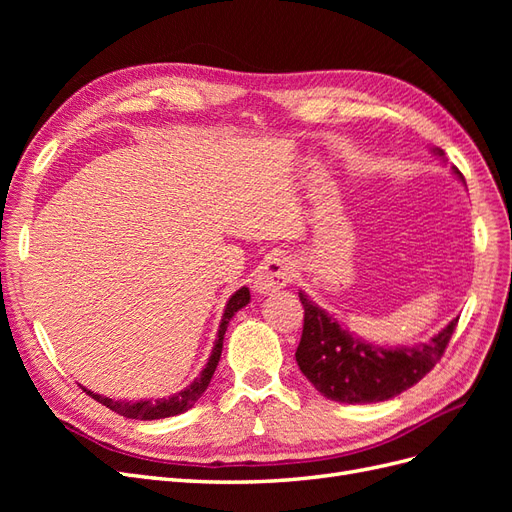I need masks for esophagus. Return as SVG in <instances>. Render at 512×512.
Returning <instances> with one entry per match:
<instances>
[{"label":"esophagus","instance_id":"34e87169","mask_svg":"<svg viewBox=\"0 0 512 512\" xmlns=\"http://www.w3.org/2000/svg\"><path fill=\"white\" fill-rule=\"evenodd\" d=\"M292 275H294V262L288 256L284 254L271 256L269 260H265V265L260 267L254 280V288L260 294H269L273 290L286 288L292 282Z\"/></svg>","mask_w":512,"mask_h":512}]
</instances>
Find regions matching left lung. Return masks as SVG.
Here are the masks:
<instances>
[{
	"label": "left lung",
	"instance_id": "obj_1",
	"mask_svg": "<svg viewBox=\"0 0 512 512\" xmlns=\"http://www.w3.org/2000/svg\"><path fill=\"white\" fill-rule=\"evenodd\" d=\"M436 153L444 156L442 149ZM455 173L461 177L457 168ZM299 299L305 309L301 342L294 354L299 369L318 393L342 404H376L423 380L442 359L459 322V316L453 318L429 344L380 348L350 335L305 292H299Z\"/></svg>",
	"mask_w": 512,
	"mask_h": 512
}]
</instances>
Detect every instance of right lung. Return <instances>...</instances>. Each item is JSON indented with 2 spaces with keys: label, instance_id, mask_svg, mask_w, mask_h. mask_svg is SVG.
I'll return each mask as SVG.
<instances>
[{
  "label": "right lung",
  "instance_id": "add662e5",
  "mask_svg": "<svg viewBox=\"0 0 512 512\" xmlns=\"http://www.w3.org/2000/svg\"><path fill=\"white\" fill-rule=\"evenodd\" d=\"M247 303H250V290H247L245 286L239 288L232 297L228 299L226 303V309H224V316H222V322H220V331H218V339H215V346L211 350V356L209 361L205 365V369L200 371V376L190 384L185 386L183 391L170 395V397H162V399H141V401H115V399H108V397H102L94 391H87L89 397H94L96 401H100L102 406L111 408L113 412L126 416V418H138V421H156V418H168V416H177L185 410H190L196 401L200 399V395H203L207 391V386L213 378V371L215 367H218L220 363V356H222V344H224V333H226V327L230 318L235 316L241 307H245Z\"/></svg>",
  "mask_w": 512,
  "mask_h": 512
}]
</instances>
